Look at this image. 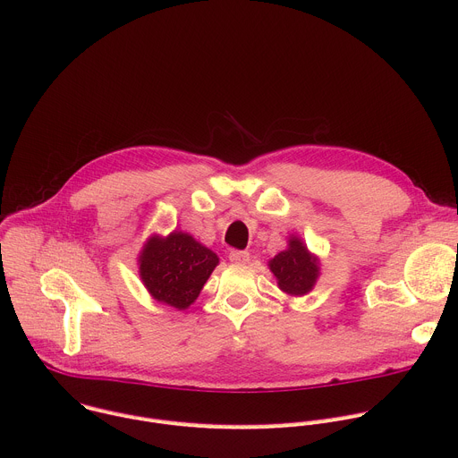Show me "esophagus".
<instances>
[{
  "mask_svg": "<svg viewBox=\"0 0 458 458\" xmlns=\"http://www.w3.org/2000/svg\"><path fill=\"white\" fill-rule=\"evenodd\" d=\"M228 259L232 263H235V265H246L248 261H250V252H246V250H232Z\"/></svg>",
  "mask_w": 458,
  "mask_h": 458,
  "instance_id": "esophagus-1",
  "label": "esophagus"
}]
</instances>
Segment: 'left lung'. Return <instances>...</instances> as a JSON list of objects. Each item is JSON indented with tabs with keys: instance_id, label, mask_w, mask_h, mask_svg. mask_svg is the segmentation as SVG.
Here are the masks:
<instances>
[{
	"instance_id": "obj_1",
	"label": "left lung",
	"mask_w": 458,
	"mask_h": 458,
	"mask_svg": "<svg viewBox=\"0 0 458 458\" xmlns=\"http://www.w3.org/2000/svg\"><path fill=\"white\" fill-rule=\"evenodd\" d=\"M268 268L281 293L301 298L316 286L321 274V261L309 250L301 237L290 235L284 250L268 261Z\"/></svg>"
}]
</instances>
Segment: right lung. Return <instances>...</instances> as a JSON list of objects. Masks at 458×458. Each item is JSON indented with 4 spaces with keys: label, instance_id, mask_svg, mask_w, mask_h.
Returning <instances> with one entry per match:
<instances>
[{
    "label": "right lung",
    "instance_id": "add662e5",
    "mask_svg": "<svg viewBox=\"0 0 458 458\" xmlns=\"http://www.w3.org/2000/svg\"><path fill=\"white\" fill-rule=\"evenodd\" d=\"M217 265V254L182 230L151 233L139 254V276L148 294L177 310L195 303Z\"/></svg>",
    "mask_w": 458,
    "mask_h": 458
}]
</instances>
